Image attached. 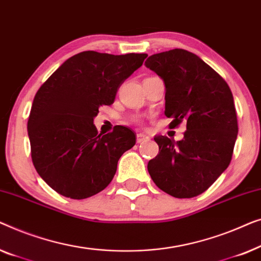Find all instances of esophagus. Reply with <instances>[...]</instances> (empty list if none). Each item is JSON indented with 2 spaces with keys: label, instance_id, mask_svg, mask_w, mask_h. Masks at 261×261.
<instances>
[{
  "label": "esophagus",
  "instance_id": "34e87169",
  "mask_svg": "<svg viewBox=\"0 0 261 261\" xmlns=\"http://www.w3.org/2000/svg\"><path fill=\"white\" fill-rule=\"evenodd\" d=\"M146 141H149V137L145 134H142V132L137 134V143H143Z\"/></svg>",
  "mask_w": 261,
  "mask_h": 261
}]
</instances>
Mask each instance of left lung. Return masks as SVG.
I'll use <instances>...</instances> for the list:
<instances>
[{
    "label": "left lung",
    "instance_id": "left-lung-1",
    "mask_svg": "<svg viewBox=\"0 0 261 261\" xmlns=\"http://www.w3.org/2000/svg\"><path fill=\"white\" fill-rule=\"evenodd\" d=\"M145 66L166 85L171 127L187 123L181 141L155 136L160 152L148 163L155 185L189 199L205 192L226 170L238 136L237 111L227 83L196 54L175 48L153 54Z\"/></svg>",
    "mask_w": 261,
    "mask_h": 261
}]
</instances>
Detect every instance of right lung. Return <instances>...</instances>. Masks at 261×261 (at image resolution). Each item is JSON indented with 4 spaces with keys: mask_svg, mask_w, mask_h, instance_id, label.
<instances>
[{
    "mask_svg": "<svg viewBox=\"0 0 261 261\" xmlns=\"http://www.w3.org/2000/svg\"><path fill=\"white\" fill-rule=\"evenodd\" d=\"M146 57L86 50L67 59L36 92L27 125L33 164L60 195L82 200L101 192L135 145L130 129L117 125L101 135L93 119Z\"/></svg>",
    "mask_w": 261,
    "mask_h": 261,
    "instance_id": "right-lung-1",
    "label": "right lung"
}]
</instances>
